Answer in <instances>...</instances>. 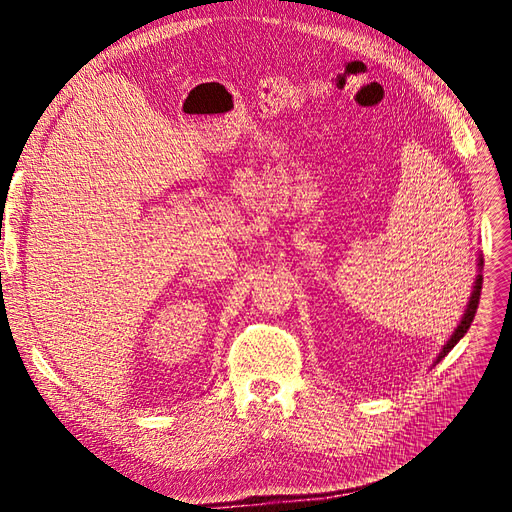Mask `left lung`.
<instances>
[{"label": "left lung", "mask_w": 512, "mask_h": 512, "mask_svg": "<svg viewBox=\"0 0 512 512\" xmlns=\"http://www.w3.org/2000/svg\"><path fill=\"white\" fill-rule=\"evenodd\" d=\"M480 267H483V260H480ZM480 288H483V275H478L476 277V284H474V290H472V297H470V303H468V309H466V314H463V318H461V322H459V327L455 329V333H453V337L448 339L446 342V346L442 348V352H440V356H438V361L440 359H444V356L451 352L453 348H455V344L459 342V339L468 333V329H470V324H472V320H474V314H476V309H478V299H480Z\"/></svg>", "instance_id": "1"}]
</instances>
